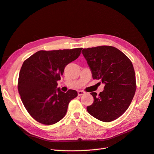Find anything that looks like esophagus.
Listing matches in <instances>:
<instances>
[{
	"instance_id": "obj_1",
	"label": "esophagus",
	"mask_w": 154,
	"mask_h": 154,
	"mask_svg": "<svg viewBox=\"0 0 154 154\" xmlns=\"http://www.w3.org/2000/svg\"><path fill=\"white\" fill-rule=\"evenodd\" d=\"M85 94V92L83 91H78V96H82L83 94Z\"/></svg>"
}]
</instances>
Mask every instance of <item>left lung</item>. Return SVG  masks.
I'll use <instances>...</instances> for the list:
<instances>
[{"label": "left lung", "instance_id": "1", "mask_svg": "<svg viewBox=\"0 0 154 154\" xmlns=\"http://www.w3.org/2000/svg\"><path fill=\"white\" fill-rule=\"evenodd\" d=\"M94 80L105 83L104 90L97 95L91 92L93 103L87 107L88 112L97 119L110 122L127 110L136 90V74L130 60L112 46L101 45L83 49Z\"/></svg>", "mask_w": 154, "mask_h": 154}]
</instances>
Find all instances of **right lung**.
Listing matches in <instances>:
<instances>
[{
    "label": "right lung",
    "mask_w": 154,
    "mask_h": 154,
    "mask_svg": "<svg viewBox=\"0 0 154 154\" xmlns=\"http://www.w3.org/2000/svg\"><path fill=\"white\" fill-rule=\"evenodd\" d=\"M82 49L41 50L23 63L18 91L26 109L36 122L53 125L66 116L69 102L77 97L78 92L56 89L57 82L66 66L78 58Z\"/></svg>",
    "instance_id": "right-lung-1"
}]
</instances>
